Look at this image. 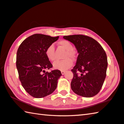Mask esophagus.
I'll use <instances>...</instances> for the list:
<instances>
[{
  "label": "esophagus",
  "mask_w": 124,
  "mask_h": 124,
  "mask_svg": "<svg viewBox=\"0 0 124 124\" xmlns=\"http://www.w3.org/2000/svg\"><path fill=\"white\" fill-rule=\"evenodd\" d=\"M66 73V71H61V74L62 75H64Z\"/></svg>",
  "instance_id": "esophagus-1"
}]
</instances>
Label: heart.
I'll use <instances>...</instances> for the list:
<instances>
[{
    "mask_svg": "<svg viewBox=\"0 0 124 124\" xmlns=\"http://www.w3.org/2000/svg\"><path fill=\"white\" fill-rule=\"evenodd\" d=\"M61 47L66 50V53L64 54V60L57 61L54 63L53 67L54 70L64 71L68 70L73 65V62L70 58L73 59L75 57V53L73 51V46L70 42L66 40H62L58 43ZM45 54L47 59L50 61H54L56 59L54 54V47L53 45H50L45 50Z\"/></svg>",
    "mask_w": 124,
    "mask_h": 124,
    "instance_id": "obj_1",
    "label": "heart"
}]
</instances>
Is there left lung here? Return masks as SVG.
Listing matches in <instances>:
<instances>
[{
	"label": "left lung",
	"instance_id": "left-lung-1",
	"mask_svg": "<svg viewBox=\"0 0 124 124\" xmlns=\"http://www.w3.org/2000/svg\"><path fill=\"white\" fill-rule=\"evenodd\" d=\"M74 45L78 52L71 71V89L78 95L91 97L100 92L106 77L107 57L102 46L95 39L83 35L64 36Z\"/></svg>",
	"mask_w": 124,
	"mask_h": 124
}]
</instances>
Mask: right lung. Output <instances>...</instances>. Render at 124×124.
I'll list each match as a JSON object with an SVG mask.
<instances>
[{
    "instance_id": "right-lung-1",
    "label": "right lung",
    "mask_w": 124,
    "mask_h": 124,
    "mask_svg": "<svg viewBox=\"0 0 124 124\" xmlns=\"http://www.w3.org/2000/svg\"><path fill=\"white\" fill-rule=\"evenodd\" d=\"M58 38L33 34L23 41L17 51L16 67L19 79L24 90L35 98H43L52 93L62 75L59 70L45 72L52 67L46 56L45 50Z\"/></svg>"
}]
</instances>
